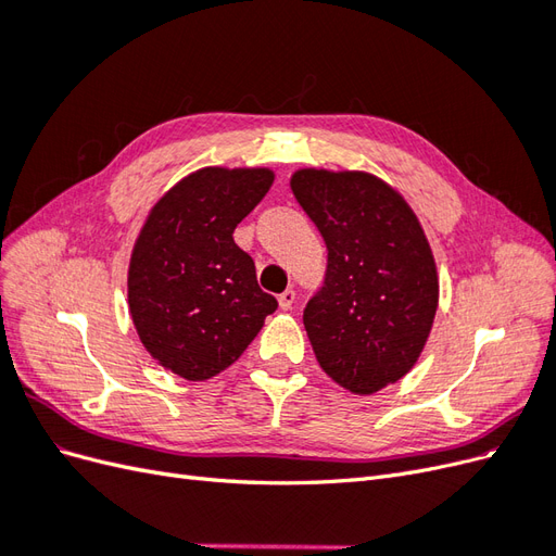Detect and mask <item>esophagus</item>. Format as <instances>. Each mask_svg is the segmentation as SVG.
I'll return each mask as SVG.
<instances>
[{
	"instance_id": "34e87169",
	"label": "esophagus",
	"mask_w": 556,
	"mask_h": 556,
	"mask_svg": "<svg viewBox=\"0 0 556 556\" xmlns=\"http://www.w3.org/2000/svg\"><path fill=\"white\" fill-rule=\"evenodd\" d=\"M294 301H296V292H294V290H285V292L278 296V304H280L282 311H290V308L294 306Z\"/></svg>"
}]
</instances>
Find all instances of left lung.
Masks as SVG:
<instances>
[{"instance_id": "8db88e82", "label": "left lung", "mask_w": 556, "mask_h": 556, "mask_svg": "<svg viewBox=\"0 0 556 556\" xmlns=\"http://www.w3.org/2000/svg\"><path fill=\"white\" fill-rule=\"evenodd\" d=\"M296 201L329 250L325 288L304 311L323 371L368 396L406 376L439 311V271L408 201L368 172L296 169Z\"/></svg>"}]
</instances>
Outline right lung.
<instances>
[{"label": "right lung", "instance_id": "obj_1", "mask_svg": "<svg viewBox=\"0 0 556 556\" xmlns=\"http://www.w3.org/2000/svg\"><path fill=\"white\" fill-rule=\"evenodd\" d=\"M274 178L266 166H204L150 208L131 248L127 304L148 355L166 371L190 382L223 374L278 308L233 243Z\"/></svg>", "mask_w": 556, "mask_h": 556}]
</instances>
